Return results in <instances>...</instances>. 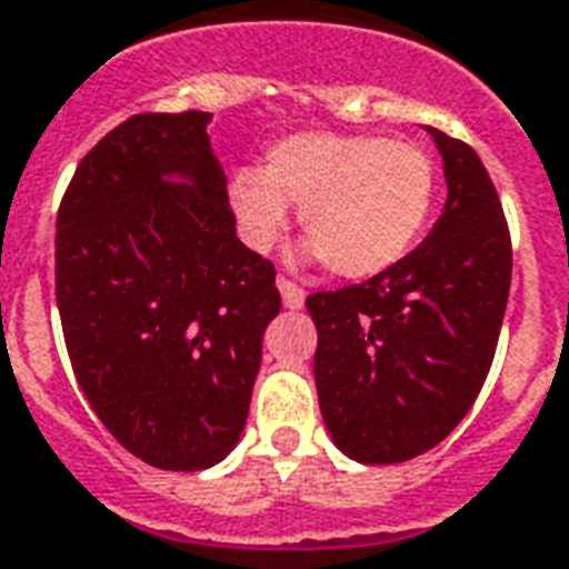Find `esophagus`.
Returning a JSON list of instances; mask_svg holds the SVG:
<instances>
[{
  "label": "esophagus",
  "mask_w": 569,
  "mask_h": 569,
  "mask_svg": "<svg viewBox=\"0 0 569 569\" xmlns=\"http://www.w3.org/2000/svg\"><path fill=\"white\" fill-rule=\"evenodd\" d=\"M279 293H281V302H284V309H302L306 306V290L300 288V284H293L290 279H284V276H279Z\"/></svg>",
  "instance_id": "esophagus-1"
}]
</instances>
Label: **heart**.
<instances>
[{"label": "heart", "mask_w": 569, "mask_h": 569, "mask_svg": "<svg viewBox=\"0 0 569 569\" xmlns=\"http://www.w3.org/2000/svg\"><path fill=\"white\" fill-rule=\"evenodd\" d=\"M435 164L413 143L378 134L302 131L279 140L267 164L230 179V207L251 249H269L300 203L309 254L341 279H369L399 263L435 203Z\"/></svg>", "instance_id": "obj_1"}]
</instances>
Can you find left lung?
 I'll use <instances>...</instances> for the list:
<instances>
[{
  "mask_svg": "<svg viewBox=\"0 0 569 569\" xmlns=\"http://www.w3.org/2000/svg\"><path fill=\"white\" fill-rule=\"evenodd\" d=\"M447 203L417 251L306 300L323 422L345 456L396 465L441 443L480 396L510 297L512 249L480 156L429 128Z\"/></svg>",
  "mask_w": 569,
  "mask_h": 569,
  "instance_id": "obj_1",
  "label": "left lung"
}]
</instances>
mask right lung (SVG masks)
I'll return each instance as SVG.
<instances>
[{"label":"right lung","mask_w":569,"mask_h":569,"mask_svg":"<svg viewBox=\"0 0 569 569\" xmlns=\"http://www.w3.org/2000/svg\"><path fill=\"white\" fill-rule=\"evenodd\" d=\"M212 113H138L89 149L57 216V306L80 390L161 471L221 462L246 429L276 267L237 237Z\"/></svg>","instance_id":"add662e5"}]
</instances>
